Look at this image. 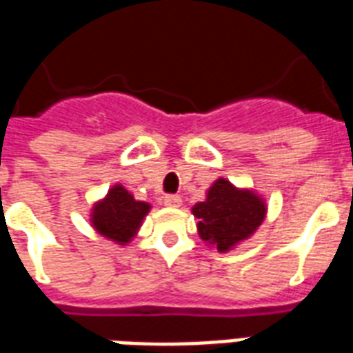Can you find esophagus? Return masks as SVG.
<instances>
[{
	"label": "esophagus",
	"instance_id": "esophagus-1",
	"mask_svg": "<svg viewBox=\"0 0 353 353\" xmlns=\"http://www.w3.org/2000/svg\"><path fill=\"white\" fill-rule=\"evenodd\" d=\"M166 207H181V198L179 196H165Z\"/></svg>",
	"mask_w": 353,
	"mask_h": 353
}]
</instances>
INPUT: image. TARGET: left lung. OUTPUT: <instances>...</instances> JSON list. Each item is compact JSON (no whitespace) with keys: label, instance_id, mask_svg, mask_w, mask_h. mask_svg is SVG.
Returning <instances> with one entry per match:
<instances>
[{"label":"left lung","instance_id":"obj_1","mask_svg":"<svg viewBox=\"0 0 353 353\" xmlns=\"http://www.w3.org/2000/svg\"><path fill=\"white\" fill-rule=\"evenodd\" d=\"M266 209V200L254 188H241L219 177L207 188L205 200L192 205V214L198 219L196 228L201 241L225 254L259 230Z\"/></svg>","mask_w":353,"mask_h":353}]
</instances>
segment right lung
Segmentation results:
<instances>
[{
    "mask_svg": "<svg viewBox=\"0 0 353 353\" xmlns=\"http://www.w3.org/2000/svg\"><path fill=\"white\" fill-rule=\"evenodd\" d=\"M152 205L134 200L128 188L117 183L90 209V225L99 235L114 244L125 246L139 235L141 225Z\"/></svg>",
    "mask_w": 353,
    "mask_h": 353,
    "instance_id": "right-lung-1",
    "label": "right lung"
}]
</instances>
